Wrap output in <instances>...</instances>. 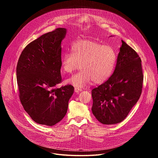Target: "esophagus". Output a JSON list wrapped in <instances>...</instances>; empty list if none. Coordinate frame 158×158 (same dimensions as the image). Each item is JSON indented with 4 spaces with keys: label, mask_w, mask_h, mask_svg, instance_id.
Masks as SVG:
<instances>
[{
    "label": "esophagus",
    "mask_w": 158,
    "mask_h": 158,
    "mask_svg": "<svg viewBox=\"0 0 158 158\" xmlns=\"http://www.w3.org/2000/svg\"><path fill=\"white\" fill-rule=\"evenodd\" d=\"M74 91H75L76 93H79V92H80V91H82V89H81V88H79V87H76L74 88Z\"/></svg>",
    "instance_id": "obj_1"
}]
</instances>
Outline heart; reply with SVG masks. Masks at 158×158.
Returning <instances> with one entry per match:
<instances>
[{
	"label": "heart",
	"instance_id": "heart-1",
	"mask_svg": "<svg viewBox=\"0 0 158 158\" xmlns=\"http://www.w3.org/2000/svg\"><path fill=\"white\" fill-rule=\"evenodd\" d=\"M71 52H64L61 57L62 73L71 74L80 67L82 71L67 79L66 82L77 87L91 83L101 84L113 73L117 60L114 49L91 40L74 42Z\"/></svg>",
	"mask_w": 158,
	"mask_h": 158
}]
</instances>
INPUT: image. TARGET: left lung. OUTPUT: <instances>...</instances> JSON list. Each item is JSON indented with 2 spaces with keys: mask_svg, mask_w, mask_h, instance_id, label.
Returning <instances> with one entry per match:
<instances>
[{
  "mask_svg": "<svg viewBox=\"0 0 158 158\" xmlns=\"http://www.w3.org/2000/svg\"><path fill=\"white\" fill-rule=\"evenodd\" d=\"M114 71L106 82L92 90V111L103 124L123 121L139 100L143 88L141 60L123 40Z\"/></svg>",
  "mask_w": 158,
  "mask_h": 158,
  "instance_id": "obj_1",
  "label": "left lung"
}]
</instances>
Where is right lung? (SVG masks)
Masks as SVG:
<instances>
[{
    "label": "right lung",
    "instance_id": "1",
    "mask_svg": "<svg viewBox=\"0 0 158 158\" xmlns=\"http://www.w3.org/2000/svg\"><path fill=\"white\" fill-rule=\"evenodd\" d=\"M64 28H57L29 43L17 65L19 96L24 110L35 123L54 126L66 114L74 87L61 83V42Z\"/></svg>",
    "mask_w": 158,
    "mask_h": 158
}]
</instances>
